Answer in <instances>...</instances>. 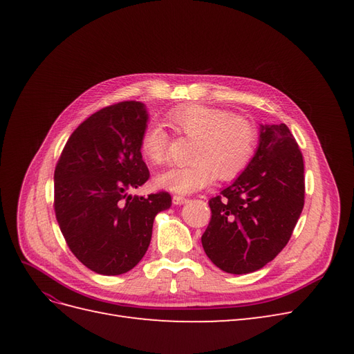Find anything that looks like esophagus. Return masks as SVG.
<instances>
[{
  "mask_svg": "<svg viewBox=\"0 0 354 354\" xmlns=\"http://www.w3.org/2000/svg\"><path fill=\"white\" fill-rule=\"evenodd\" d=\"M186 202H189V199L185 198V196H181V195H174L173 196L174 205H183V203H186Z\"/></svg>",
  "mask_w": 354,
  "mask_h": 354,
  "instance_id": "1",
  "label": "esophagus"
}]
</instances>
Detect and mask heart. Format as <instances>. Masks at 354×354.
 <instances>
[{"label":"heart","mask_w":354,"mask_h":354,"mask_svg":"<svg viewBox=\"0 0 354 354\" xmlns=\"http://www.w3.org/2000/svg\"><path fill=\"white\" fill-rule=\"evenodd\" d=\"M173 130L195 143L186 167H174L158 176V186L176 194H192L205 187L217 176L230 181L250 165L257 147V131L243 116L205 104H183L167 113ZM168 134L162 127H147L140 137V152L151 164L164 162Z\"/></svg>","instance_id":"b5f03b06"}]
</instances>
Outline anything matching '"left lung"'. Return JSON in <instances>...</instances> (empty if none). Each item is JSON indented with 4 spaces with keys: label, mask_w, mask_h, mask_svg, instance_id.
Returning a JSON list of instances; mask_svg holds the SVG:
<instances>
[{
    "label": "left lung",
    "mask_w": 354,
    "mask_h": 354,
    "mask_svg": "<svg viewBox=\"0 0 354 354\" xmlns=\"http://www.w3.org/2000/svg\"><path fill=\"white\" fill-rule=\"evenodd\" d=\"M304 160L285 124L261 125L250 165L209 199L203 251L218 269L245 274L261 269L291 239L304 207Z\"/></svg>",
    "instance_id": "8db88e82"
}]
</instances>
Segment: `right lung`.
Listing matches in <instances>:
<instances>
[{"label": "right lung", "mask_w": 354, "mask_h": 354, "mask_svg": "<svg viewBox=\"0 0 354 354\" xmlns=\"http://www.w3.org/2000/svg\"><path fill=\"white\" fill-rule=\"evenodd\" d=\"M147 112L136 100L93 113L63 147L55 169V212L69 250L90 270L116 276L143 259L168 192L131 196L151 177L140 152Z\"/></svg>", "instance_id": "right-lung-1"}]
</instances>
